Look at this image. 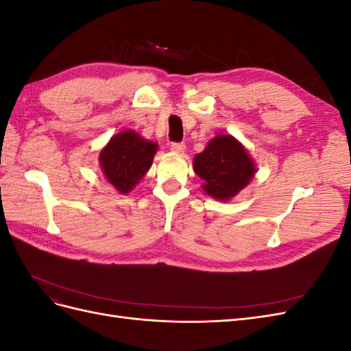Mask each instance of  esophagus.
I'll list each match as a JSON object with an SVG mask.
<instances>
[{
    "instance_id": "esophagus-1",
    "label": "esophagus",
    "mask_w": 351,
    "mask_h": 351,
    "mask_svg": "<svg viewBox=\"0 0 351 351\" xmlns=\"http://www.w3.org/2000/svg\"><path fill=\"white\" fill-rule=\"evenodd\" d=\"M171 151L176 154H183L186 151L184 143H171Z\"/></svg>"
}]
</instances>
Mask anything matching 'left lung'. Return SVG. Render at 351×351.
I'll return each mask as SVG.
<instances>
[{
	"label": "left lung",
	"instance_id": "1",
	"mask_svg": "<svg viewBox=\"0 0 351 351\" xmlns=\"http://www.w3.org/2000/svg\"><path fill=\"white\" fill-rule=\"evenodd\" d=\"M195 173L204 180L202 192L227 202L239 195L256 174L258 168L246 147L231 134H217L193 158Z\"/></svg>",
	"mask_w": 351,
	"mask_h": 351
}]
</instances>
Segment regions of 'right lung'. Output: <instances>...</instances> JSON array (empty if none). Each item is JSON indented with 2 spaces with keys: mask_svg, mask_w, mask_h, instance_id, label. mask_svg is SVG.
Here are the masks:
<instances>
[{
  "mask_svg": "<svg viewBox=\"0 0 351 351\" xmlns=\"http://www.w3.org/2000/svg\"><path fill=\"white\" fill-rule=\"evenodd\" d=\"M158 143L134 130L114 134L99 152V167L105 180L121 195L130 193L149 171Z\"/></svg>",
  "mask_w": 351,
  "mask_h": 351,
  "instance_id": "add662e5",
  "label": "right lung"
}]
</instances>
